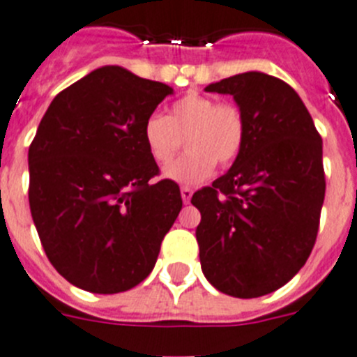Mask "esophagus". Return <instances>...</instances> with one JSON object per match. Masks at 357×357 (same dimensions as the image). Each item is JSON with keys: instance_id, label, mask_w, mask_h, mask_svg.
I'll return each instance as SVG.
<instances>
[{"instance_id": "obj_1", "label": "esophagus", "mask_w": 357, "mask_h": 357, "mask_svg": "<svg viewBox=\"0 0 357 357\" xmlns=\"http://www.w3.org/2000/svg\"><path fill=\"white\" fill-rule=\"evenodd\" d=\"M192 194H194V190H192L190 186H181V197H183V202H185V204H188V202H190Z\"/></svg>"}]
</instances>
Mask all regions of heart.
<instances>
[{
    "mask_svg": "<svg viewBox=\"0 0 357 357\" xmlns=\"http://www.w3.org/2000/svg\"><path fill=\"white\" fill-rule=\"evenodd\" d=\"M181 139H186L188 153L167 169L165 178L197 185L213 174L217 162L227 167L240 156L247 139L243 112L233 102L188 92L172 102L167 115L151 114L144 121V146L156 165L174 160Z\"/></svg>",
    "mask_w": 357,
    "mask_h": 357,
    "instance_id": "heart-1",
    "label": "heart"
}]
</instances>
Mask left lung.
Segmentation results:
<instances>
[{
  "instance_id": "left-lung-1",
  "label": "left lung",
  "mask_w": 357,
  "mask_h": 357,
  "mask_svg": "<svg viewBox=\"0 0 357 357\" xmlns=\"http://www.w3.org/2000/svg\"><path fill=\"white\" fill-rule=\"evenodd\" d=\"M243 112L247 139L224 176L192 197L202 274L222 294L255 298L287 284L317 240L326 195L322 139L282 79L250 70L211 83Z\"/></svg>"
}]
</instances>
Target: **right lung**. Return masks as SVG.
<instances>
[{
  "label": "right lung",
  "instance_id": "obj_1",
  "mask_svg": "<svg viewBox=\"0 0 357 357\" xmlns=\"http://www.w3.org/2000/svg\"><path fill=\"white\" fill-rule=\"evenodd\" d=\"M117 66L92 70L51 101L28 151L30 210L47 259L70 284L119 294L155 268L181 211L179 186L142 140L144 121L172 94Z\"/></svg>",
  "mask_w": 357,
  "mask_h": 357
}]
</instances>
